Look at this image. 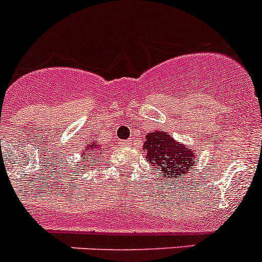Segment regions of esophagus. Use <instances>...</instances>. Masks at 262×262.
Returning a JSON list of instances; mask_svg holds the SVG:
<instances>
[{"instance_id": "obj_1", "label": "esophagus", "mask_w": 262, "mask_h": 262, "mask_svg": "<svg viewBox=\"0 0 262 262\" xmlns=\"http://www.w3.org/2000/svg\"><path fill=\"white\" fill-rule=\"evenodd\" d=\"M119 144H120L121 147H129L132 143H130V142H129V141H121Z\"/></svg>"}]
</instances>
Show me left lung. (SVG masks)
<instances>
[{"mask_svg": "<svg viewBox=\"0 0 262 262\" xmlns=\"http://www.w3.org/2000/svg\"><path fill=\"white\" fill-rule=\"evenodd\" d=\"M143 148L147 150L148 162L153 168L162 171L168 179L181 178V175L190 171V167L195 165L194 150L175 142L166 132L156 130L148 133Z\"/></svg>", "mask_w": 262, "mask_h": 262, "instance_id": "left-lung-1", "label": "left lung"}]
</instances>
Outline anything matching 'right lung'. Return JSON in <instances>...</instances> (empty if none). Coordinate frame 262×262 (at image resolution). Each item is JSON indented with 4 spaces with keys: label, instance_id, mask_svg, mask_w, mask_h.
Wrapping results in <instances>:
<instances>
[{
    "label": "right lung",
    "instance_id": "obj_1",
    "mask_svg": "<svg viewBox=\"0 0 262 262\" xmlns=\"http://www.w3.org/2000/svg\"><path fill=\"white\" fill-rule=\"evenodd\" d=\"M87 149H89L90 155H91V156L96 155V152H94V149L95 150H99V143L94 142V143H91V144H90V146H87ZM87 160H90V158H87ZM96 160H99V158H96ZM95 162H96V161H94V162H92V163H95Z\"/></svg>",
    "mask_w": 262,
    "mask_h": 262
}]
</instances>
